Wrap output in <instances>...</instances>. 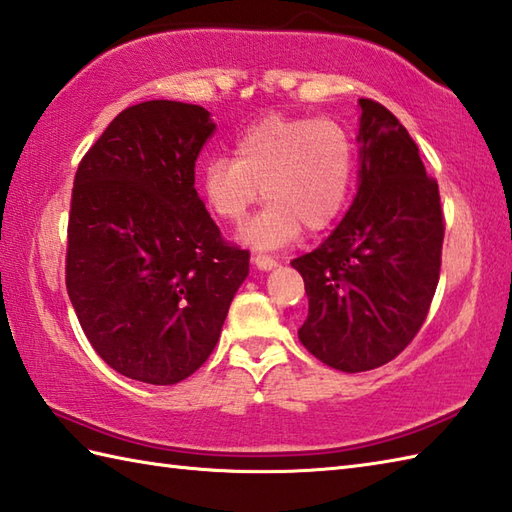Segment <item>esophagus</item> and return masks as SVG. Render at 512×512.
Listing matches in <instances>:
<instances>
[{
	"instance_id": "1",
	"label": "esophagus",
	"mask_w": 512,
	"mask_h": 512,
	"mask_svg": "<svg viewBox=\"0 0 512 512\" xmlns=\"http://www.w3.org/2000/svg\"><path fill=\"white\" fill-rule=\"evenodd\" d=\"M253 262H255V266H257L259 270H273V268L277 266V259H275V257L262 255V253H257V255L253 257Z\"/></svg>"
}]
</instances>
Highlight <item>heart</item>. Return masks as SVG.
I'll return each instance as SVG.
<instances>
[{
  "instance_id": "b5f03b06",
  "label": "heart",
  "mask_w": 512,
  "mask_h": 512,
  "mask_svg": "<svg viewBox=\"0 0 512 512\" xmlns=\"http://www.w3.org/2000/svg\"><path fill=\"white\" fill-rule=\"evenodd\" d=\"M354 140L330 118L266 116L235 140L233 158H211L200 173L209 209L242 224L259 195L270 204L246 228L250 244L275 248L301 226L319 233L341 215L354 182Z\"/></svg>"
}]
</instances>
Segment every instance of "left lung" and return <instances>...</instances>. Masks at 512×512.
Returning <instances> with one entry per match:
<instances>
[{
  "label": "left lung",
  "instance_id": "obj_1",
  "mask_svg": "<svg viewBox=\"0 0 512 512\" xmlns=\"http://www.w3.org/2000/svg\"><path fill=\"white\" fill-rule=\"evenodd\" d=\"M361 182L350 211L312 253L292 259L308 295L299 341L347 374L405 350L436 295L444 215L436 178L385 105L361 99Z\"/></svg>",
  "mask_w": 512,
  "mask_h": 512
}]
</instances>
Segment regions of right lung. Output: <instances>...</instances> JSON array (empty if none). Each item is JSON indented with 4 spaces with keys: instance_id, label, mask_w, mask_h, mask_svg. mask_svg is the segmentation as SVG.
<instances>
[{
    "instance_id": "right-lung-1",
    "label": "right lung",
    "mask_w": 512,
    "mask_h": 512,
    "mask_svg": "<svg viewBox=\"0 0 512 512\" xmlns=\"http://www.w3.org/2000/svg\"><path fill=\"white\" fill-rule=\"evenodd\" d=\"M209 112L178 101L127 107L79 162L65 288L88 341L118 374L176 385L220 341L248 275L195 191Z\"/></svg>"
}]
</instances>
